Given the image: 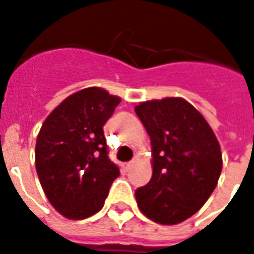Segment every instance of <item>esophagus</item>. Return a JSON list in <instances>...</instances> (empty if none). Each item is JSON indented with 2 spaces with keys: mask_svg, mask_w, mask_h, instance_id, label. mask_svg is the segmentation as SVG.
<instances>
[{
  "mask_svg": "<svg viewBox=\"0 0 254 254\" xmlns=\"http://www.w3.org/2000/svg\"><path fill=\"white\" fill-rule=\"evenodd\" d=\"M132 167H133V161H127V163H125V168H127V170H130Z\"/></svg>",
  "mask_w": 254,
  "mask_h": 254,
  "instance_id": "1",
  "label": "esophagus"
}]
</instances>
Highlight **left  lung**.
<instances>
[{
  "label": "left lung",
  "mask_w": 254,
  "mask_h": 254,
  "mask_svg": "<svg viewBox=\"0 0 254 254\" xmlns=\"http://www.w3.org/2000/svg\"><path fill=\"white\" fill-rule=\"evenodd\" d=\"M134 112L151 137L152 178L136 190L144 215L176 225L194 215L217 187L222 153L207 121L183 98L153 99Z\"/></svg>",
  "instance_id": "8db88e82"
}]
</instances>
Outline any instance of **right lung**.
<instances>
[{
    "instance_id": "1",
    "label": "right lung",
    "mask_w": 254,
    "mask_h": 254,
    "mask_svg": "<svg viewBox=\"0 0 254 254\" xmlns=\"http://www.w3.org/2000/svg\"><path fill=\"white\" fill-rule=\"evenodd\" d=\"M120 102L99 87L80 90L51 113L39 132L37 176L50 203L68 219L98 213L120 175L103 134Z\"/></svg>"
}]
</instances>
